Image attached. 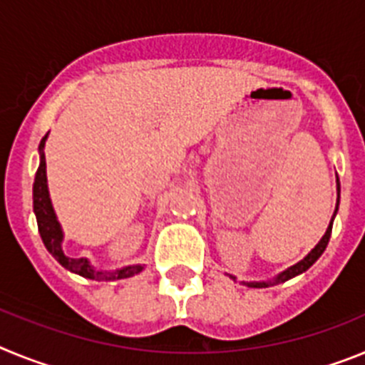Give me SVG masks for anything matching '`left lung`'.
I'll return each instance as SVG.
<instances>
[{
    "label": "left lung",
    "mask_w": 365,
    "mask_h": 365,
    "mask_svg": "<svg viewBox=\"0 0 365 365\" xmlns=\"http://www.w3.org/2000/svg\"><path fill=\"white\" fill-rule=\"evenodd\" d=\"M338 205H340V180H338V175H336V208H334V214H333V217H331V222H329V227H327V230H325L324 237H322V240L316 243V247L312 248L311 252L303 257L302 261H298V263H294L292 267H289V269H285L283 272H279L278 276H274L272 279H267V282H241V283L247 287H252V289H265V287H272V285H278V283H285L287 279L296 278V276L303 274L307 269H311L316 261H318V257L324 254L325 248H327L329 240H331V232H333V221H334V217H336V212H338ZM227 276L230 279H234V282H237V278H235V276H232V274H227Z\"/></svg>",
    "instance_id": "obj_1"
}]
</instances>
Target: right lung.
I'll return each mask as SVG.
<instances>
[{
	"instance_id": "obj_1",
	"label": "right lung",
	"mask_w": 365,
	"mask_h": 365,
	"mask_svg": "<svg viewBox=\"0 0 365 365\" xmlns=\"http://www.w3.org/2000/svg\"><path fill=\"white\" fill-rule=\"evenodd\" d=\"M49 135V133H47ZM47 135L41 138L40 148V166H38L34 185H32V206H34V215L38 221V230H40L41 241L45 248L53 254L54 259L67 269L69 272L78 274L82 278L95 279V282H115V279L131 278L135 274L143 272V265H128L117 270H98L91 265L87 257H69L63 252V230L58 221L56 212L53 208L49 195V186H47V164H45V140Z\"/></svg>"
}]
</instances>
